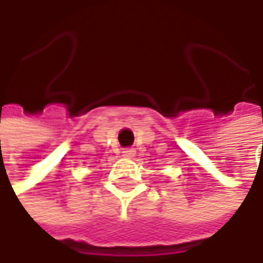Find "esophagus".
<instances>
[{
	"instance_id": "esophagus-1",
	"label": "esophagus",
	"mask_w": 263,
	"mask_h": 263,
	"mask_svg": "<svg viewBox=\"0 0 263 263\" xmlns=\"http://www.w3.org/2000/svg\"><path fill=\"white\" fill-rule=\"evenodd\" d=\"M135 154H136L135 148H125V149L122 151V156H124V157H127V159H132V157H135Z\"/></svg>"
}]
</instances>
